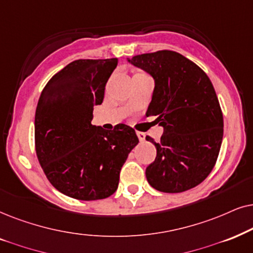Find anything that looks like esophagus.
Segmentation results:
<instances>
[{
  "label": "esophagus",
  "instance_id": "1",
  "mask_svg": "<svg viewBox=\"0 0 253 253\" xmlns=\"http://www.w3.org/2000/svg\"><path fill=\"white\" fill-rule=\"evenodd\" d=\"M136 135H137V137H139V140L141 141V142H143V141L146 140V134L142 132H136Z\"/></svg>",
  "mask_w": 253,
  "mask_h": 253
}]
</instances>
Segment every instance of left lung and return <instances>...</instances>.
Listing matches in <instances>:
<instances>
[{
	"label": "left lung",
	"instance_id": "obj_1",
	"mask_svg": "<svg viewBox=\"0 0 253 253\" xmlns=\"http://www.w3.org/2000/svg\"><path fill=\"white\" fill-rule=\"evenodd\" d=\"M154 79L147 116H157L163 135L146 169L155 190L179 193L206 179L216 163L223 139V116L211 80L200 67L173 50L127 59Z\"/></svg>",
	"mask_w": 253,
	"mask_h": 253
}]
</instances>
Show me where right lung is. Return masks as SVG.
Returning a JSON list of instances; mask_svg holds the SVG:
<instances>
[{"instance_id":"obj_1","label":"right lung","mask_w":253,"mask_h":253,"mask_svg":"<svg viewBox=\"0 0 253 253\" xmlns=\"http://www.w3.org/2000/svg\"><path fill=\"white\" fill-rule=\"evenodd\" d=\"M118 59L76 60L56 73L40 95L35 117L36 151L47 179L77 200L112 195L121 167L139 143L125 124L113 130L91 125Z\"/></svg>"}]
</instances>
